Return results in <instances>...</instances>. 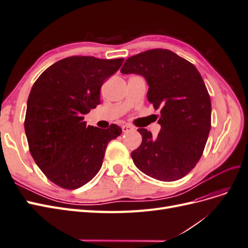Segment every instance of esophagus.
<instances>
[{"label": "esophagus", "instance_id": "1", "mask_svg": "<svg viewBox=\"0 0 248 248\" xmlns=\"http://www.w3.org/2000/svg\"><path fill=\"white\" fill-rule=\"evenodd\" d=\"M132 129H133V127L130 126V125H123L122 126V131L123 132H128V131H130Z\"/></svg>", "mask_w": 248, "mask_h": 248}]
</instances>
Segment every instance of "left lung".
<instances>
[{"instance_id":"left-lung-1","label":"left lung","mask_w":248,"mask_h":248,"mask_svg":"<svg viewBox=\"0 0 248 248\" xmlns=\"http://www.w3.org/2000/svg\"><path fill=\"white\" fill-rule=\"evenodd\" d=\"M121 72L137 73L149 85L148 101L160 109L155 139L138 131L140 146L131 152L136 167L159 181H176L196 167L211 129V99L192 63L169 49L142 51L126 60Z\"/></svg>"}]
</instances>
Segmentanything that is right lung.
<instances>
[{
    "label": "right lung",
    "mask_w": 248,
    "mask_h": 248,
    "mask_svg": "<svg viewBox=\"0 0 248 248\" xmlns=\"http://www.w3.org/2000/svg\"><path fill=\"white\" fill-rule=\"evenodd\" d=\"M124 61L72 56L44 70L30 92L25 118L29 150L52 183L77 189L96 176L108 144L122 133L87 126L84 115L100 103V88Z\"/></svg>",
    "instance_id": "1"
}]
</instances>
